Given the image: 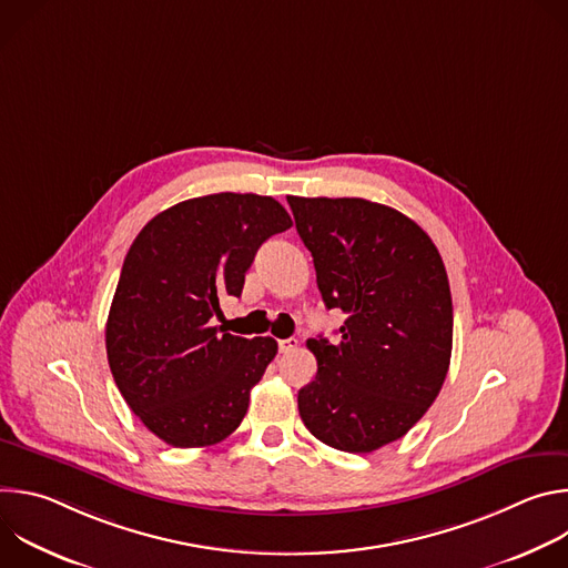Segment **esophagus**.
Wrapping results in <instances>:
<instances>
[{
    "instance_id": "34e87169",
    "label": "esophagus",
    "mask_w": 568,
    "mask_h": 568,
    "mask_svg": "<svg viewBox=\"0 0 568 568\" xmlns=\"http://www.w3.org/2000/svg\"><path fill=\"white\" fill-rule=\"evenodd\" d=\"M296 346H298V339H296V337H287V339H281V342H278V351H281V353H292Z\"/></svg>"
}]
</instances>
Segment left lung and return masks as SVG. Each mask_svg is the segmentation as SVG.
I'll return each mask as SVG.
<instances>
[{"label":"left lung","mask_w":568,"mask_h":568,"mask_svg":"<svg viewBox=\"0 0 568 568\" xmlns=\"http://www.w3.org/2000/svg\"><path fill=\"white\" fill-rule=\"evenodd\" d=\"M342 339H307L316 377L298 390L314 438L351 454L407 434L434 404L452 357L454 307L432 237L362 197H287Z\"/></svg>","instance_id":"left-lung-1"}]
</instances>
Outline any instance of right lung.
<instances>
[{
	"label": "right lung",
	"instance_id": "1",
	"mask_svg": "<svg viewBox=\"0 0 568 568\" xmlns=\"http://www.w3.org/2000/svg\"><path fill=\"white\" fill-rule=\"evenodd\" d=\"M290 226L274 197L215 193L161 211L134 237L105 348L123 399L156 438L209 447L245 418L278 346L229 335L213 316L222 296H240L263 242Z\"/></svg>",
	"mask_w": 568,
	"mask_h": 568
}]
</instances>
